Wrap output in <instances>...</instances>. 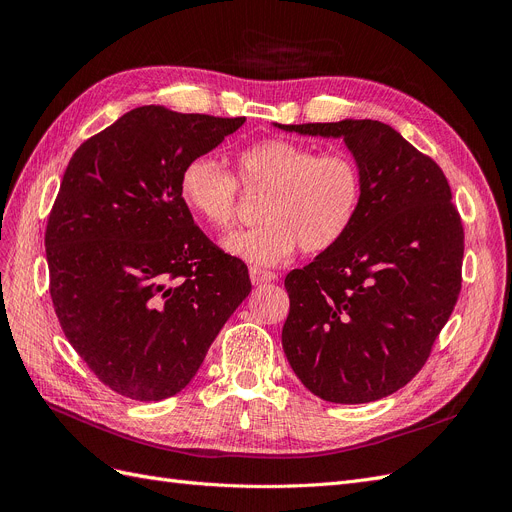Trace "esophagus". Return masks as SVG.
Returning <instances> with one entry per match:
<instances>
[{"instance_id":"obj_1","label":"esophagus","mask_w":512,"mask_h":512,"mask_svg":"<svg viewBox=\"0 0 512 512\" xmlns=\"http://www.w3.org/2000/svg\"><path fill=\"white\" fill-rule=\"evenodd\" d=\"M249 276H251V282L255 286L259 284H267V282H274L278 276L274 272H267V270H259V267H251L249 270Z\"/></svg>"}]
</instances>
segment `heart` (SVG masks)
<instances>
[{
  "label": "heart",
  "instance_id": "b5f03b06",
  "mask_svg": "<svg viewBox=\"0 0 512 512\" xmlns=\"http://www.w3.org/2000/svg\"><path fill=\"white\" fill-rule=\"evenodd\" d=\"M236 176L249 193H265L263 224L228 236L224 247L255 267L284 263L299 247L305 253L334 247L361 205L363 174L346 151L319 153L290 139H267L238 153ZM238 182L218 159L197 155L182 166L178 191L201 222L226 232L238 220Z\"/></svg>",
  "mask_w": 512,
  "mask_h": 512
}]
</instances>
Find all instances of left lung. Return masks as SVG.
<instances>
[{
    "instance_id": "8db88e82",
    "label": "left lung",
    "mask_w": 512,
    "mask_h": 512,
    "mask_svg": "<svg viewBox=\"0 0 512 512\" xmlns=\"http://www.w3.org/2000/svg\"><path fill=\"white\" fill-rule=\"evenodd\" d=\"M276 126L342 137L363 174L351 228L284 280L286 359L328 402L380 400L421 371L459 299L465 232L448 180L378 120Z\"/></svg>"
}]
</instances>
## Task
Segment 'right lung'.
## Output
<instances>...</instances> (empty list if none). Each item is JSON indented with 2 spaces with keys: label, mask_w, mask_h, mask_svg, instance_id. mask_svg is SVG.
<instances>
[{
  "label": "right lung",
  "mask_w": 512,
  "mask_h": 512,
  "mask_svg": "<svg viewBox=\"0 0 512 512\" xmlns=\"http://www.w3.org/2000/svg\"><path fill=\"white\" fill-rule=\"evenodd\" d=\"M242 124L143 105L64 172L45 230L53 309L78 357L126 398L180 392L249 297L247 265L213 245L178 191L186 161Z\"/></svg>",
  "instance_id": "obj_1"
}]
</instances>
